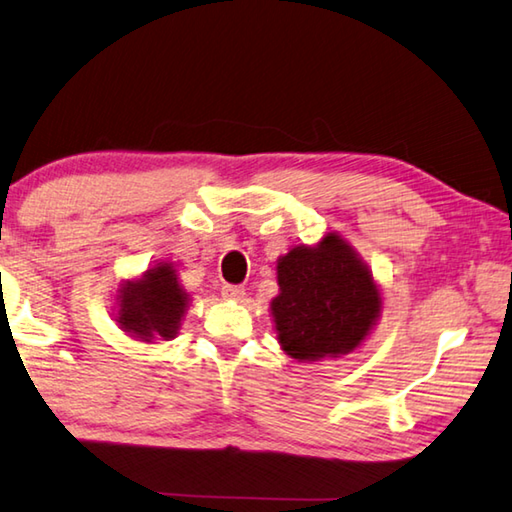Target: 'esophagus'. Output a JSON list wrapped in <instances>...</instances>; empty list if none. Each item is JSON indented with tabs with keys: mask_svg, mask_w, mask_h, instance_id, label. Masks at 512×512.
Masks as SVG:
<instances>
[{
	"mask_svg": "<svg viewBox=\"0 0 512 512\" xmlns=\"http://www.w3.org/2000/svg\"><path fill=\"white\" fill-rule=\"evenodd\" d=\"M220 292H222V297L224 299H229V301H242L245 299V288H242V285H222L220 288Z\"/></svg>",
	"mask_w": 512,
	"mask_h": 512,
	"instance_id": "1",
	"label": "esophagus"
}]
</instances>
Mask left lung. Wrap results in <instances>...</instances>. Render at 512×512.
<instances>
[{
	"label": "left lung",
	"instance_id": "obj_1",
	"mask_svg": "<svg viewBox=\"0 0 512 512\" xmlns=\"http://www.w3.org/2000/svg\"><path fill=\"white\" fill-rule=\"evenodd\" d=\"M276 276V339L299 362L353 353L380 317L382 297L373 274L337 233L315 247L290 249L276 263Z\"/></svg>",
	"mask_w": 512,
	"mask_h": 512
}]
</instances>
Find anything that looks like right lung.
<instances>
[{"label": "right lung", "mask_w": 512, "mask_h": 512, "mask_svg": "<svg viewBox=\"0 0 512 512\" xmlns=\"http://www.w3.org/2000/svg\"><path fill=\"white\" fill-rule=\"evenodd\" d=\"M119 326L141 342L173 339L188 308V294L170 263H157L119 290Z\"/></svg>", "instance_id": "obj_1"}]
</instances>
